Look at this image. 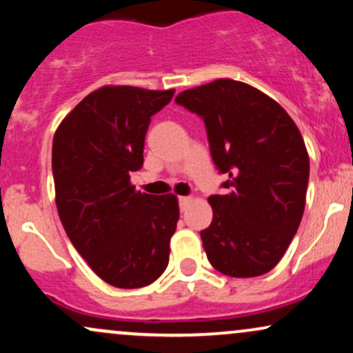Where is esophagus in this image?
<instances>
[{
	"label": "esophagus",
	"instance_id": "34e87169",
	"mask_svg": "<svg viewBox=\"0 0 353 353\" xmlns=\"http://www.w3.org/2000/svg\"><path fill=\"white\" fill-rule=\"evenodd\" d=\"M190 202H192V197H189V196H182V197H179V205H181V210H185V209H188Z\"/></svg>",
	"mask_w": 353,
	"mask_h": 353
}]
</instances>
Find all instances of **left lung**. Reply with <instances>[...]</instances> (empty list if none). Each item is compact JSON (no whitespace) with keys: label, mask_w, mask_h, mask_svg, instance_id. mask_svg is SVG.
Here are the masks:
<instances>
[{"label":"left lung","mask_w":353,"mask_h":353,"mask_svg":"<svg viewBox=\"0 0 353 353\" xmlns=\"http://www.w3.org/2000/svg\"><path fill=\"white\" fill-rule=\"evenodd\" d=\"M177 104L199 114L214 164L228 181L210 196L212 222L201 232L209 262L230 277L272 270L301 225L309 152L292 117L250 84L216 79L185 89Z\"/></svg>","instance_id":"1"}]
</instances>
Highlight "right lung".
<instances>
[{
	"mask_svg": "<svg viewBox=\"0 0 353 353\" xmlns=\"http://www.w3.org/2000/svg\"><path fill=\"white\" fill-rule=\"evenodd\" d=\"M174 89L103 86L61 121L52 139L56 208L68 237L109 285L139 289L161 277L179 221L174 194L136 190L151 116Z\"/></svg>",
	"mask_w": 353,
	"mask_h": 353,
	"instance_id": "add662e5",
	"label": "right lung"
}]
</instances>
